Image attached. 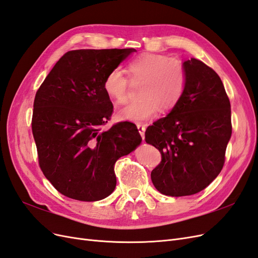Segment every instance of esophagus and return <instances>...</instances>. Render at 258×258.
I'll return each instance as SVG.
<instances>
[{
	"mask_svg": "<svg viewBox=\"0 0 258 258\" xmlns=\"http://www.w3.org/2000/svg\"><path fill=\"white\" fill-rule=\"evenodd\" d=\"M138 130H139V134L141 135V137H142V139L144 140V136H145V126L144 124H141V123H138Z\"/></svg>",
	"mask_w": 258,
	"mask_h": 258,
	"instance_id": "esophagus-1",
	"label": "esophagus"
}]
</instances>
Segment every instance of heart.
<instances>
[{
  "instance_id": "b5f03b06",
  "label": "heart",
  "mask_w": 258,
  "mask_h": 258,
  "mask_svg": "<svg viewBox=\"0 0 258 258\" xmlns=\"http://www.w3.org/2000/svg\"><path fill=\"white\" fill-rule=\"evenodd\" d=\"M127 70L129 77L120 69H114L103 82L106 95L119 104L128 99L130 81L142 83L139 91L141 99L117 111L120 120L145 122L157 115L160 107L163 111L172 110L184 96L188 74L182 60L162 53H143L131 60Z\"/></svg>"
}]
</instances>
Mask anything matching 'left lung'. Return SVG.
<instances>
[{"label": "left lung", "instance_id": "1", "mask_svg": "<svg viewBox=\"0 0 258 258\" xmlns=\"http://www.w3.org/2000/svg\"><path fill=\"white\" fill-rule=\"evenodd\" d=\"M188 74L181 101L145 131V141L161 154L151 173L166 196H189L220 174L231 137L230 101L220 76L204 62H184Z\"/></svg>", "mask_w": 258, "mask_h": 258}]
</instances>
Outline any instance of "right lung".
<instances>
[{"mask_svg":"<svg viewBox=\"0 0 258 258\" xmlns=\"http://www.w3.org/2000/svg\"><path fill=\"white\" fill-rule=\"evenodd\" d=\"M134 51L70 50L36 91L32 132L38 165L66 197L98 201L110 196L116 186L115 162L142 141L129 121L102 130L113 114L104 79Z\"/></svg>","mask_w":258,"mask_h":258,"instance_id":"1","label":"right lung"}]
</instances>
